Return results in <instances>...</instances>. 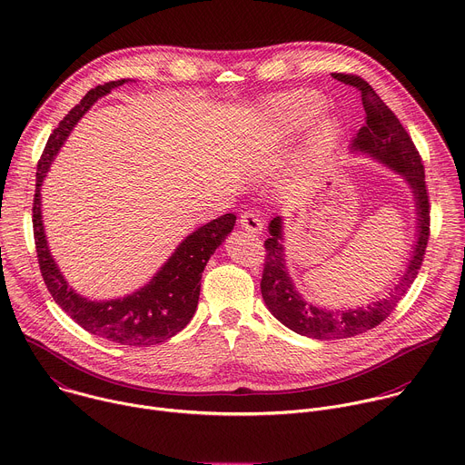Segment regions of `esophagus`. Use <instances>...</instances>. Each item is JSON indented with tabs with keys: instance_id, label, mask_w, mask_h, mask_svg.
<instances>
[{
	"instance_id": "34e87169",
	"label": "esophagus",
	"mask_w": 465,
	"mask_h": 465,
	"mask_svg": "<svg viewBox=\"0 0 465 465\" xmlns=\"http://www.w3.org/2000/svg\"><path fill=\"white\" fill-rule=\"evenodd\" d=\"M239 223H241V228H244L248 233H261L262 230V221L255 212H244Z\"/></svg>"
}]
</instances>
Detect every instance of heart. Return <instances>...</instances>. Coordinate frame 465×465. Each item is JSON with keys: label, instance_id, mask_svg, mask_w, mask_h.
Here are the masks:
<instances>
[{"label": "heart", "instance_id": "heart-1", "mask_svg": "<svg viewBox=\"0 0 465 465\" xmlns=\"http://www.w3.org/2000/svg\"><path fill=\"white\" fill-rule=\"evenodd\" d=\"M320 106L314 103V99L311 97H296L291 104H289V110H287V121L292 124V126H303L307 123L312 121V117L318 114ZM337 134V124L335 123H323L320 132H318V138L320 140H329L333 138Z\"/></svg>", "mask_w": 465, "mask_h": 465}]
</instances>
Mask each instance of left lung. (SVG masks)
Here are the masks:
<instances>
[{
	"mask_svg": "<svg viewBox=\"0 0 465 465\" xmlns=\"http://www.w3.org/2000/svg\"><path fill=\"white\" fill-rule=\"evenodd\" d=\"M333 79L353 86L361 92V101L366 112V123L357 132L351 151L370 154L391 171L400 173L412 189L418 215V241L407 272L400 285H395L388 298L357 309L327 311L305 302L287 272L283 248V219L276 217L269 224L271 237L264 241V269L261 278V294L269 311L294 333L316 341L350 339L379 325L395 309L411 285L414 283L425 255L430 235V206L425 185V167L421 156L403 128L400 119L382 103L375 90L361 77L351 74H333Z\"/></svg>",
	"mask_w": 465,
	"mask_h": 465,
	"instance_id": "8db88e82",
	"label": "left lung"
}]
</instances>
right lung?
Returning a JSON list of instances; mask_svg holds the SVG:
<instances>
[{
  "mask_svg": "<svg viewBox=\"0 0 465 465\" xmlns=\"http://www.w3.org/2000/svg\"><path fill=\"white\" fill-rule=\"evenodd\" d=\"M126 81H112L90 90L83 101L70 110L53 134L36 165V191L33 203V230L42 278L60 309L70 314L88 333L123 346L147 348L169 341L193 318L201 296V280L206 262L233 230L237 217L226 213L187 235L167 259L154 278L124 298L94 302L77 294L60 274L51 257L42 224L40 187L58 149L70 136V130L90 110V106L110 90Z\"/></svg>",
  "mask_w": 465,
  "mask_h": 465,
  "instance_id": "right-lung-1",
  "label": "right lung"
}]
</instances>
